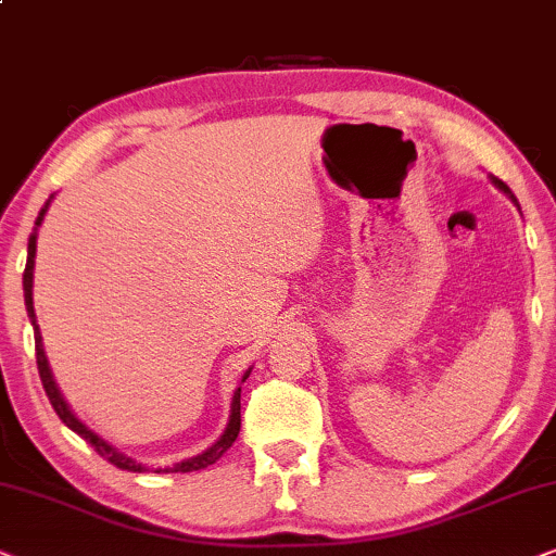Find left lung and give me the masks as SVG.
Wrapping results in <instances>:
<instances>
[{"label":"left lung","mask_w":556,"mask_h":556,"mask_svg":"<svg viewBox=\"0 0 556 556\" xmlns=\"http://www.w3.org/2000/svg\"><path fill=\"white\" fill-rule=\"evenodd\" d=\"M493 182H495V185H498V188H501V190H503V192H508V195H510V190H508V185H503V182H501V180H495V177H493ZM510 201H514V203H516V198H514V195H510Z\"/></svg>","instance_id":"left-lung-1"}]
</instances>
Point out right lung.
<instances>
[{
    "label": "right lung",
    "instance_id": "right-lung-1",
    "mask_svg": "<svg viewBox=\"0 0 556 556\" xmlns=\"http://www.w3.org/2000/svg\"><path fill=\"white\" fill-rule=\"evenodd\" d=\"M46 211H48V203H46V208L40 211V216H37V220H35V228L42 224V216H46ZM35 239H37L35 233L29 236V243H27V266H25V274H22V287H25V305H27V315H29V320H33V325H35V353H37V374H40L42 389H46V394H48V399H50V404H53V409H55L58 417L63 419V425H65V427H71L73 432H76V434H80V438H84V440L88 442V445H91V447L96 450V453H99V455L103 457V460H109L111 465H116V468H122V470H129V472H144V470H147L144 465L135 463V460H131V457H127V455L116 453V450L111 447V445H106V442H103V440L99 438V434H93L91 429H86L84 425H80V421H78L76 417H73V412L68 409V404L63 402L61 391H58V387H55L53 376H50V368H48L46 351H42V338H40V328H37V323H35V307H33ZM249 374H251V371L243 374V381L249 379ZM239 429H241V389H236V394H233V404H231V419H228V427H226V432L220 434V440H218L216 445H213L211 450H205L203 455H198V457H190V460H185V463H177L173 470H175V472H190V470H201V468H208V465L216 463L218 457L224 455L226 450L233 445L236 438H239Z\"/></svg>",
    "mask_w": 556,
    "mask_h": 556
}]
</instances>
